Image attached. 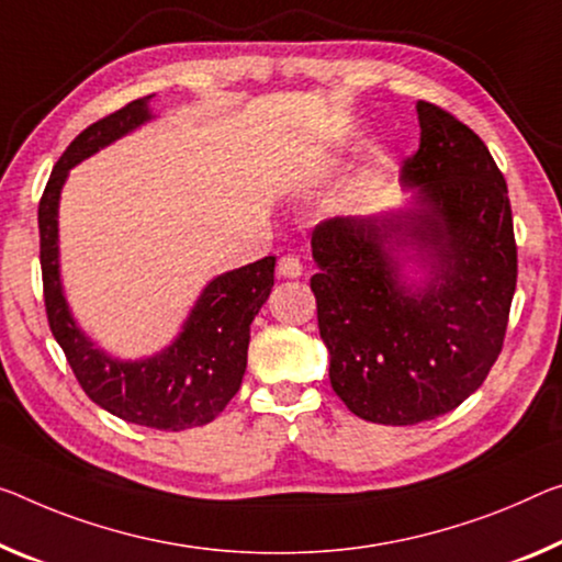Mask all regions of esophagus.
<instances>
[{"mask_svg":"<svg viewBox=\"0 0 562 562\" xmlns=\"http://www.w3.org/2000/svg\"><path fill=\"white\" fill-rule=\"evenodd\" d=\"M276 271H279L281 279H299L301 273H304V266H301L299 256L286 254L279 258V266H276Z\"/></svg>","mask_w":562,"mask_h":562,"instance_id":"esophagus-1","label":"esophagus"}]
</instances>
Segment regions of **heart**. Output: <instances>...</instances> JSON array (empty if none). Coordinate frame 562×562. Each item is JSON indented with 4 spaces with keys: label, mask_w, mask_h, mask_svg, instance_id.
I'll use <instances>...</instances> for the list:
<instances>
[{
    "label": "heart",
    "mask_w": 562,
    "mask_h": 562,
    "mask_svg": "<svg viewBox=\"0 0 562 562\" xmlns=\"http://www.w3.org/2000/svg\"><path fill=\"white\" fill-rule=\"evenodd\" d=\"M361 186H364V183H361ZM353 201H357V198H351V201H349V203H353Z\"/></svg>",
    "instance_id": "1"
}]
</instances>
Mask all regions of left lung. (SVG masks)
<instances>
[{"label": "left lung", "mask_w": 562, "mask_h": 562, "mask_svg": "<svg viewBox=\"0 0 562 562\" xmlns=\"http://www.w3.org/2000/svg\"><path fill=\"white\" fill-rule=\"evenodd\" d=\"M400 209L316 226L311 291L334 392L374 425L452 412L503 349L517 281L507 186L487 145L419 100Z\"/></svg>", "instance_id": "8db88e82"}]
</instances>
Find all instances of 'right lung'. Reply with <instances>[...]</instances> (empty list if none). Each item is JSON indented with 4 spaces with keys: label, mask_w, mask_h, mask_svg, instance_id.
I'll use <instances>...</instances> for the list:
<instances>
[{
    "label": "right lung",
    "mask_w": 562,
    "mask_h": 562,
    "mask_svg": "<svg viewBox=\"0 0 562 562\" xmlns=\"http://www.w3.org/2000/svg\"><path fill=\"white\" fill-rule=\"evenodd\" d=\"M150 102L153 94L98 120L57 160L40 201V261L49 329L85 394L133 425L180 431L209 425L238 392L251 324L273 289L276 258L266 256L213 276L198 293L176 339L150 357H112L82 331L67 304L59 271V198L75 166L158 117Z\"/></svg>",
    "instance_id": "1"
}]
</instances>
